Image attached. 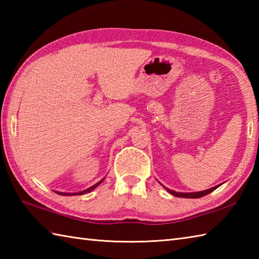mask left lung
Wrapping results in <instances>:
<instances>
[{"instance_id":"1","label":"left lung","mask_w":259,"mask_h":259,"mask_svg":"<svg viewBox=\"0 0 259 259\" xmlns=\"http://www.w3.org/2000/svg\"><path fill=\"white\" fill-rule=\"evenodd\" d=\"M219 186H221V185H219ZM219 186L212 187V188H210V189L202 190V191H199V192H177V191L170 190V189L166 188V187H164V188H166V189L170 192V194L176 196V197H181V198H200V197H203V196H206V195H208V194H210L211 191H213L214 189L218 188Z\"/></svg>"}]
</instances>
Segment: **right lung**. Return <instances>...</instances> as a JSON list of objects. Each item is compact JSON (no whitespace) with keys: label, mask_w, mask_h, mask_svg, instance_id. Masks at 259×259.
Returning <instances> with one entry per match:
<instances>
[{"label":"right lung","mask_w":259,"mask_h":259,"mask_svg":"<svg viewBox=\"0 0 259 259\" xmlns=\"http://www.w3.org/2000/svg\"><path fill=\"white\" fill-rule=\"evenodd\" d=\"M103 181V179L101 180V181H99L98 184H96L95 186H92V187H90V188H88V189H85V190H83V191H80V192H75V194H67V192H58L59 195H63V196H73V195H83V194H87V192H89V191H91V190H93L96 188V187H98L99 185H100L101 183Z\"/></svg>","instance_id":"add662e5"}]
</instances>
